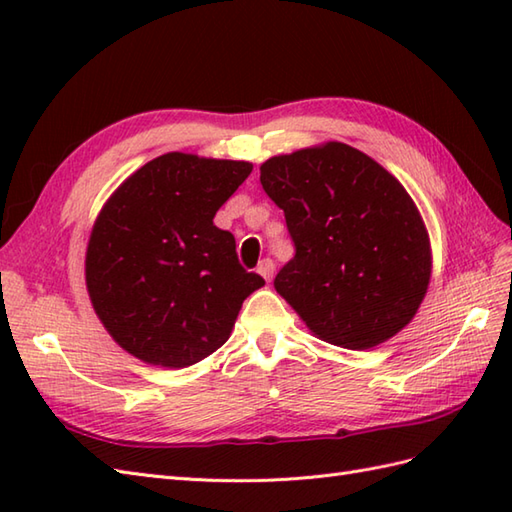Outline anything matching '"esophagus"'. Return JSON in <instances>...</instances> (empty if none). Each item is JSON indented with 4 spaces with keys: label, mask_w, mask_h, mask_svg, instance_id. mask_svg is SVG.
I'll return each mask as SVG.
<instances>
[{
    "label": "esophagus",
    "mask_w": 512,
    "mask_h": 512,
    "mask_svg": "<svg viewBox=\"0 0 512 512\" xmlns=\"http://www.w3.org/2000/svg\"><path fill=\"white\" fill-rule=\"evenodd\" d=\"M257 273L262 275L266 281L273 279V275H275V262H273V259H270V257L262 259V262H259V266H257Z\"/></svg>",
    "instance_id": "esophagus-1"
}]
</instances>
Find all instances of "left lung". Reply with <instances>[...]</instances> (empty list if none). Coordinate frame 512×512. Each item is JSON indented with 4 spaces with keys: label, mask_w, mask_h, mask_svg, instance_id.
<instances>
[{
    "label": "left lung",
    "mask_w": 512,
    "mask_h": 512,
    "mask_svg": "<svg viewBox=\"0 0 512 512\" xmlns=\"http://www.w3.org/2000/svg\"><path fill=\"white\" fill-rule=\"evenodd\" d=\"M259 171L295 244L275 288L308 328L347 350L405 328L431 277L429 235L405 187L343 143L275 156Z\"/></svg>",
    "instance_id": "left-lung-1"
}]
</instances>
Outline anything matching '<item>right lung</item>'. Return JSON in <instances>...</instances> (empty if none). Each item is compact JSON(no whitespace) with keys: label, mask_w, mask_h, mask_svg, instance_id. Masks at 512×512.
Wrapping results in <instances>:
<instances>
[{"label":"right lung","mask_w":512,"mask_h":512,"mask_svg":"<svg viewBox=\"0 0 512 512\" xmlns=\"http://www.w3.org/2000/svg\"><path fill=\"white\" fill-rule=\"evenodd\" d=\"M250 162L165 154L103 206L85 281L114 341L151 365L187 367L224 345L264 279L239 264L235 237L213 224Z\"/></svg>","instance_id":"add662e5"}]
</instances>
